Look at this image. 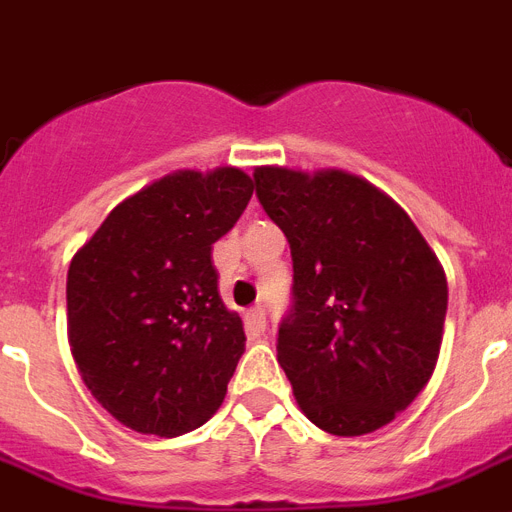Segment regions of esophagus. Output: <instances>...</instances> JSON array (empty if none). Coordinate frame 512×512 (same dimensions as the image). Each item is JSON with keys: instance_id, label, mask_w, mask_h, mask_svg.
<instances>
[{"instance_id": "34e87169", "label": "esophagus", "mask_w": 512, "mask_h": 512, "mask_svg": "<svg viewBox=\"0 0 512 512\" xmlns=\"http://www.w3.org/2000/svg\"><path fill=\"white\" fill-rule=\"evenodd\" d=\"M246 322H248V329H251L253 335H261V332H264V329H266V311H264V306L251 308V311H248V314H246Z\"/></svg>"}]
</instances>
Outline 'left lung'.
Segmentation results:
<instances>
[{
	"label": "left lung",
	"instance_id": "8db88e82",
	"mask_svg": "<svg viewBox=\"0 0 512 512\" xmlns=\"http://www.w3.org/2000/svg\"><path fill=\"white\" fill-rule=\"evenodd\" d=\"M253 180L293 256L277 361L295 400L329 434L377 432L432 379L447 314L442 264L363 177L256 167Z\"/></svg>",
	"mask_w": 512,
	"mask_h": 512
}]
</instances>
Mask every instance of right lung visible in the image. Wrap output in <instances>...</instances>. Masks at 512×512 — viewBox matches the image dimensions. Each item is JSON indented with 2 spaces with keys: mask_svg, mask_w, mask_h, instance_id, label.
I'll use <instances>...</instances> for the list:
<instances>
[{
  "mask_svg": "<svg viewBox=\"0 0 512 512\" xmlns=\"http://www.w3.org/2000/svg\"><path fill=\"white\" fill-rule=\"evenodd\" d=\"M253 196L238 167L177 170L125 198L67 269V340L120 424L180 437L227 395L246 332L219 298L211 246Z\"/></svg>",
  "mask_w": 512,
  "mask_h": 512,
  "instance_id": "add662e5",
  "label": "right lung"
}]
</instances>
